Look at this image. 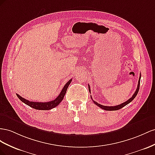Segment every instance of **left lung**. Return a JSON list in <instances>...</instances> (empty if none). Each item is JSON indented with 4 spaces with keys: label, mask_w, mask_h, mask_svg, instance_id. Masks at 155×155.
Masks as SVG:
<instances>
[{
    "label": "left lung",
    "mask_w": 155,
    "mask_h": 155,
    "mask_svg": "<svg viewBox=\"0 0 155 155\" xmlns=\"http://www.w3.org/2000/svg\"><path fill=\"white\" fill-rule=\"evenodd\" d=\"M140 78H141V74L140 75V78H139V81H138V86H137L136 91L134 92V94H133V95L132 96L131 98H130L129 100H127V101H126V102H125V103H122V104H121L117 105V106H114V107H107V106H103V105H102V104H99V103H97L96 102V101H94V103L97 106H98L99 107H100L101 108H102V109H103V110H107V111H114V110H117L121 109V108H122L123 107H124L125 106H126L127 104L130 103L131 102V101L135 98L136 96L137 95V94H138L139 89H140ZM88 87H89V91H90V93L91 94L90 87L89 85H88ZM91 99H92L91 96ZM92 100H93V99H92Z\"/></svg>",
    "instance_id": "obj_1"
}]
</instances>
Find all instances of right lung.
I'll return each instance as SVG.
<instances>
[{
  "label": "right lung",
  "mask_w": 155,
  "mask_h": 155,
  "mask_svg": "<svg viewBox=\"0 0 155 155\" xmlns=\"http://www.w3.org/2000/svg\"><path fill=\"white\" fill-rule=\"evenodd\" d=\"M72 79H70V80L65 84V85L64 86L63 89L61 90V92L60 93L59 95L56 97V98L49 102H45V103H41V102H33V101H30L28 100H26L24 99L23 97H22L18 94H16L17 97L25 104H27L29 107H32L34 109L36 110H51L52 108H54V107H57L60 103L61 101L63 100L64 97L65 96V94L66 91H67V89L70 84V83L71 82Z\"/></svg>",
  "instance_id": "1"
}]
</instances>
